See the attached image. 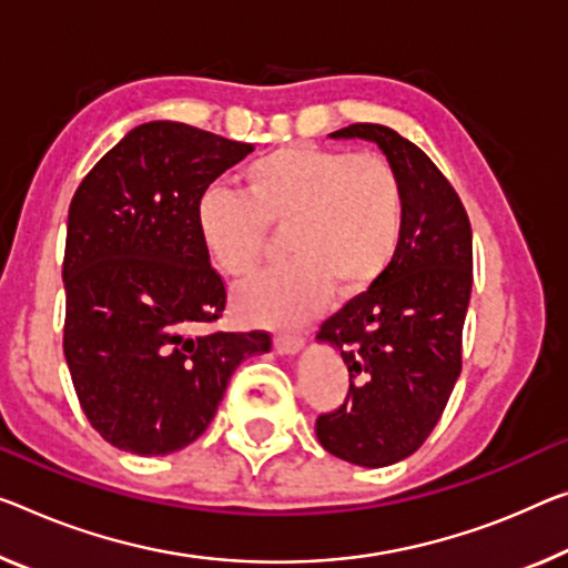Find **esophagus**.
I'll list each match as a JSON object with an SVG mask.
<instances>
[{
	"label": "esophagus",
	"instance_id": "34e87169",
	"mask_svg": "<svg viewBox=\"0 0 568 568\" xmlns=\"http://www.w3.org/2000/svg\"><path fill=\"white\" fill-rule=\"evenodd\" d=\"M304 345V337L300 333H278L274 337V347L278 353H286V355H294L300 353Z\"/></svg>",
	"mask_w": 568,
	"mask_h": 568
}]
</instances>
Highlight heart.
<instances>
[{
  "label": "heart",
  "mask_w": 568,
  "mask_h": 568,
  "mask_svg": "<svg viewBox=\"0 0 568 568\" xmlns=\"http://www.w3.org/2000/svg\"><path fill=\"white\" fill-rule=\"evenodd\" d=\"M243 195L211 187L195 205L200 241L229 276H246L284 231L290 256L235 290V310L251 322L296 325L329 294L351 300L373 290L404 241L406 193L381 154L317 144H286L241 174Z\"/></svg>",
  "instance_id": "1"
}]
</instances>
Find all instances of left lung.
I'll return each instance as SVG.
<instances>
[{
  "mask_svg": "<svg viewBox=\"0 0 568 568\" xmlns=\"http://www.w3.org/2000/svg\"><path fill=\"white\" fill-rule=\"evenodd\" d=\"M329 136L378 144L406 193L404 241L394 264L317 333L351 371L345 404L314 424L320 444L353 465L386 467L422 447L459 378L473 229L449 180L394 129L351 124Z\"/></svg>",
  "mask_w": 568,
  "mask_h": 568,
  "instance_id": "1",
  "label": "left lung"
}]
</instances>
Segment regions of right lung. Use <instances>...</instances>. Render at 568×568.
<instances>
[{"label": "right lung", "instance_id": "1", "mask_svg": "<svg viewBox=\"0 0 568 568\" xmlns=\"http://www.w3.org/2000/svg\"><path fill=\"white\" fill-rule=\"evenodd\" d=\"M254 146L178 121L129 132L68 207L63 353L91 426L116 449L172 455L207 429L266 329L200 333L229 302L195 205Z\"/></svg>", "mask_w": 568, "mask_h": 568}]
</instances>
